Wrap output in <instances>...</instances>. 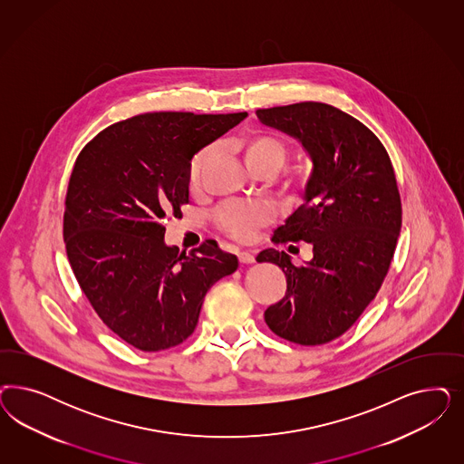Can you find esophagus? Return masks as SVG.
<instances>
[{
	"label": "esophagus",
	"mask_w": 464,
	"mask_h": 464,
	"mask_svg": "<svg viewBox=\"0 0 464 464\" xmlns=\"http://www.w3.org/2000/svg\"><path fill=\"white\" fill-rule=\"evenodd\" d=\"M237 256H239V261L242 265H253V263H255V255H253V251H246V249H242V251H237Z\"/></svg>",
	"instance_id": "1"
}]
</instances>
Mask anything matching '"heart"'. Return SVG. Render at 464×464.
Listing matches in <instances>:
<instances>
[{
	"label": "heart",
	"mask_w": 464,
	"mask_h": 464,
	"mask_svg": "<svg viewBox=\"0 0 464 464\" xmlns=\"http://www.w3.org/2000/svg\"><path fill=\"white\" fill-rule=\"evenodd\" d=\"M237 150L242 155V160L251 172L257 170H271L273 174L280 170L286 162L288 150L284 143L266 133H255L247 136L237 143ZM217 157V149L213 145L205 147L198 151L189 165V182L198 186L209 165ZM217 224L228 234L232 239L249 240L255 236L256 228L268 224L271 220V209L266 205H225L215 215Z\"/></svg>",
	"instance_id": "heart-1"
}]
</instances>
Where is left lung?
I'll return each mask as SVG.
<instances>
[{
	"mask_svg": "<svg viewBox=\"0 0 464 464\" xmlns=\"http://www.w3.org/2000/svg\"><path fill=\"white\" fill-rule=\"evenodd\" d=\"M256 114L297 140L313 164L299 208L273 234L275 242L311 244L313 259L295 266L284 251L257 255V263H273L286 276V294L265 321L288 342L328 343L359 319L388 275L401 230L394 170L377 136L333 105L300 102Z\"/></svg>",
	"mask_w": 464,
	"mask_h": 464,
	"instance_id": "obj_1",
	"label": "left lung"
}]
</instances>
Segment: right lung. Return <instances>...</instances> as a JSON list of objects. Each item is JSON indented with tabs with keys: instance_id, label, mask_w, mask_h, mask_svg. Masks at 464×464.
I'll return each instance as SVG.
<instances>
[{
	"instance_id": "obj_1",
	"label": "right lung",
	"mask_w": 464,
	"mask_h": 464,
	"mask_svg": "<svg viewBox=\"0 0 464 464\" xmlns=\"http://www.w3.org/2000/svg\"><path fill=\"white\" fill-rule=\"evenodd\" d=\"M246 118L149 112L109 126L76 159L63 222L68 261L107 328L138 350L182 343L209 288L239 268L215 240L179 253L162 224L189 203L196 153Z\"/></svg>"
}]
</instances>
